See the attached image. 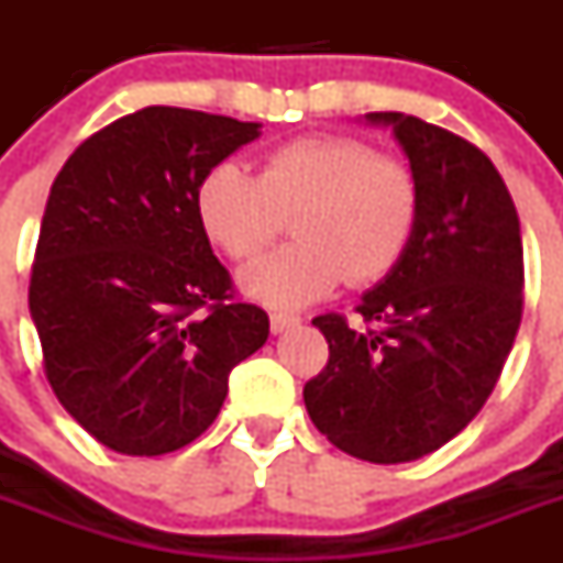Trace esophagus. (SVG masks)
Instances as JSON below:
<instances>
[{
	"instance_id": "obj_1",
	"label": "esophagus",
	"mask_w": 563,
	"mask_h": 563,
	"mask_svg": "<svg viewBox=\"0 0 563 563\" xmlns=\"http://www.w3.org/2000/svg\"><path fill=\"white\" fill-rule=\"evenodd\" d=\"M301 318L298 316H290V312H271V330L276 332V335H282V332H287L290 327H296Z\"/></svg>"
}]
</instances>
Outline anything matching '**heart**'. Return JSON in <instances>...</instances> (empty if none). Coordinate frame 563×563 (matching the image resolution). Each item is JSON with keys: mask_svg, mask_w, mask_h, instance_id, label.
<instances>
[{"mask_svg": "<svg viewBox=\"0 0 563 563\" xmlns=\"http://www.w3.org/2000/svg\"><path fill=\"white\" fill-rule=\"evenodd\" d=\"M197 220L228 258H251L292 220L296 242L239 273L242 292L296 310L343 278L369 285L395 271L420 213L415 168L350 134H301L265 154L258 177L239 163L208 168L194 194Z\"/></svg>", "mask_w": 563, "mask_h": 563, "instance_id": "1", "label": "heart"}]
</instances>
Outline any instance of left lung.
<instances>
[{
  "instance_id": "1",
  "label": "left lung",
  "mask_w": 563,
  "mask_h": 563,
  "mask_svg": "<svg viewBox=\"0 0 563 563\" xmlns=\"http://www.w3.org/2000/svg\"><path fill=\"white\" fill-rule=\"evenodd\" d=\"M391 126L420 186L411 242L357 312L312 318L330 343L307 380L316 429L346 454L397 465L431 454L479 415L525 307L521 228L501 174L474 143L415 114L369 112Z\"/></svg>"
}]
</instances>
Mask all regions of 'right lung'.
Listing matches in <instances>:
<instances>
[{
  "label": "right lung",
  "mask_w": 563,
  "mask_h": 563,
  "mask_svg": "<svg viewBox=\"0 0 563 563\" xmlns=\"http://www.w3.org/2000/svg\"><path fill=\"white\" fill-rule=\"evenodd\" d=\"M262 123L146 107L58 172L30 276V318L58 402L101 445L161 456L217 420L228 375L262 350L267 312L233 298L197 220L208 168Z\"/></svg>",
  "instance_id": "right-lung-1"
}]
</instances>
